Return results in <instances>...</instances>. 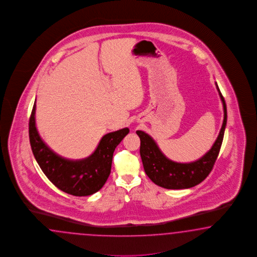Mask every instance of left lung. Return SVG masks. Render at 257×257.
<instances>
[{
  "mask_svg": "<svg viewBox=\"0 0 257 257\" xmlns=\"http://www.w3.org/2000/svg\"><path fill=\"white\" fill-rule=\"evenodd\" d=\"M215 85L223 102L224 121L216 141L202 158L190 163L174 162L166 158L150 135L142 131L136 132L141 140L140 154L144 169L153 183L167 189H185L200 184L210 174L223 143L227 120L224 97L218 87L217 83Z\"/></svg>",
  "mask_w": 257,
  "mask_h": 257,
  "instance_id": "8db88e82",
  "label": "left lung"
}]
</instances>
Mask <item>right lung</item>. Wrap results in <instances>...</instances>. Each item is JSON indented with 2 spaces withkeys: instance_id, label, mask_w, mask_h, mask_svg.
I'll return each mask as SVG.
<instances>
[{
  "instance_id": "add662e5",
  "label": "right lung",
  "mask_w": 257,
  "mask_h": 257,
  "mask_svg": "<svg viewBox=\"0 0 257 257\" xmlns=\"http://www.w3.org/2000/svg\"><path fill=\"white\" fill-rule=\"evenodd\" d=\"M35 109L34 102L29 123L30 143L33 156L46 177L60 190L76 197L98 192L111 173L115 147L128 134L130 130L125 127L107 133L99 141L92 155L80 160H70L54 153L41 139L35 125Z\"/></svg>"
}]
</instances>
